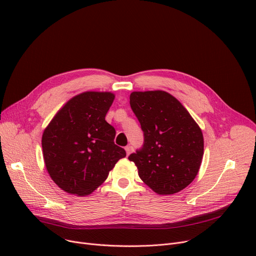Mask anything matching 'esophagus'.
<instances>
[{"label":"esophagus","instance_id":"obj_1","mask_svg":"<svg viewBox=\"0 0 256 256\" xmlns=\"http://www.w3.org/2000/svg\"><path fill=\"white\" fill-rule=\"evenodd\" d=\"M126 156H130L132 152V146H126Z\"/></svg>","mask_w":256,"mask_h":256}]
</instances>
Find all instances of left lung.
<instances>
[{"instance_id":"left-lung-1","label":"left lung","mask_w":256,"mask_h":256,"mask_svg":"<svg viewBox=\"0 0 256 256\" xmlns=\"http://www.w3.org/2000/svg\"><path fill=\"white\" fill-rule=\"evenodd\" d=\"M130 104L144 132V144L128 160L156 194L180 192L194 180L202 162L201 128L180 102L166 91H134Z\"/></svg>"}]
</instances>
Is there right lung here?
I'll return each instance as SVG.
<instances>
[{
	"label": "right lung",
	"mask_w": 256,
	"mask_h": 256,
	"mask_svg": "<svg viewBox=\"0 0 256 256\" xmlns=\"http://www.w3.org/2000/svg\"><path fill=\"white\" fill-rule=\"evenodd\" d=\"M112 92L86 91L67 102L42 134V152L50 178L63 191L87 196L106 180L126 150L114 143L106 121Z\"/></svg>",
	"instance_id": "right-lung-1"
}]
</instances>
